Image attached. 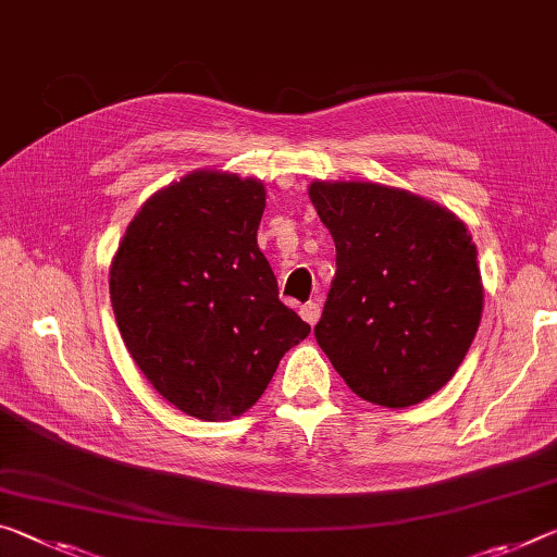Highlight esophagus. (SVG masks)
Returning <instances> with one entry per match:
<instances>
[{
    "mask_svg": "<svg viewBox=\"0 0 557 557\" xmlns=\"http://www.w3.org/2000/svg\"><path fill=\"white\" fill-rule=\"evenodd\" d=\"M320 314H322V305L320 302H307V305H302L299 307V317H302V320L307 322V324H317V320H320Z\"/></svg>",
    "mask_w": 557,
    "mask_h": 557,
    "instance_id": "obj_1",
    "label": "esophagus"
}]
</instances>
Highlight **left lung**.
Returning <instances> with one entry per match:
<instances>
[{
    "label": "left lung",
    "instance_id": "obj_1",
    "mask_svg": "<svg viewBox=\"0 0 557 557\" xmlns=\"http://www.w3.org/2000/svg\"><path fill=\"white\" fill-rule=\"evenodd\" d=\"M310 200L337 247L317 344L364 401L404 409L429 399L481 324L469 231L438 202L379 183L317 181Z\"/></svg>",
    "mask_w": 557,
    "mask_h": 557
}]
</instances>
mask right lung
<instances>
[{
	"label": "right lung",
	"instance_id": "add662e5",
	"mask_svg": "<svg viewBox=\"0 0 557 557\" xmlns=\"http://www.w3.org/2000/svg\"><path fill=\"white\" fill-rule=\"evenodd\" d=\"M264 185L193 171L140 206L111 262L128 355L175 409L227 421L260 399L310 324L280 302L258 247Z\"/></svg>",
	"mask_w": 557,
	"mask_h": 557
}]
</instances>
